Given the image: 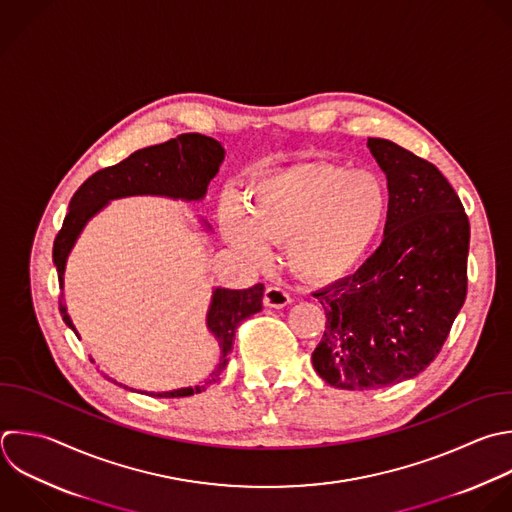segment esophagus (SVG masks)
<instances>
[{
    "label": "esophagus",
    "instance_id": "34e87169",
    "mask_svg": "<svg viewBox=\"0 0 512 512\" xmlns=\"http://www.w3.org/2000/svg\"><path fill=\"white\" fill-rule=\"evenodd\" d=\"M264 304L268 308H284L290 304V294L280 286H268L264 292Z\"/></svg>",
    "mask_w": 512,
    "mask_h": 512
}]
</instances>
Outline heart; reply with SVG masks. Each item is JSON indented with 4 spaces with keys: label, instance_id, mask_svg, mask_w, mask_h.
I'll use <instances>...</instances> for the list:
<instances>
[{
    "label": "heart",
    "instance_id": "1",
    "mask_svg": "<svg viewBox=\"0 0 512 512\" xmlns=\"http://www.w3.org/2000/svg\"><path fill=\"white\" fill-rule=\"evenodd\" d=\"M388 204L384 180L370 170L302 162L254 178L244 190V212L228 208L220 224L228 242L252 262L266 264L272 244H286L300 278L334 282L366 256Z\"/></svg>",
    "mask_w": 512,
    "mask_h": 512
}]
</instances>
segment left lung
<instances>
[{
	"mask_svg": "<svg viewBox=\"0 0 512 512\" xmlns=\"http://www.w3.org/2000/svg\"><path fill=\"white\" fill-rule=\"evenodd\" d=\"M388 182L384 240L348 278L316 292L326 312L314 370L334 388L376 390L420 374L466 298L470 226L438 168L382 138L366 142Z\"/></svg>",
	"mask_w": 512,
	"mask_h": 512,
	"instance_id": "left-lung-1",
	"label": "left lung"
}]
</instances>
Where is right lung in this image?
<instances>
[{"mask_svg":"<svg viewBox=\"0 0 512 512\" xmlns=\"http://www.w3.org/2000/svg\"><path fill=\"white\" fill-rule=\"evenodd\" d=\"M224 154L226 152L222 144L214 138L202 134H182L164 144L138 150L124 162L104 168L90 176L74 194L70 202V212L54 242V266L58 270L60 288L64 290L66 262L82 230L112 200L130 196H160L170 200L200 202L208 192V184L218 174L220 164L224 162ZM202 226L208 232L212 230V226L206 220H202ZM262 296V284H256L248 290H230L220 286L214 288L206 314V328L218 340L220 346V362L216 364V368L198 386H186L166 392H138L154 398H180L198 394L216 380H220V374L228 364V354L232 352L236 328L240 326V322L262 310ZM60 312L64 322L76 332V336H80L68 314L64 294L60 298ZM104 376L114 384L136 392V388L116 382L108 374Z\"/></svg>","mask_w":512,"mask_h":512,"instance_id":"1","label":"right lung"}]
</instances>
